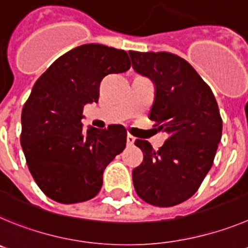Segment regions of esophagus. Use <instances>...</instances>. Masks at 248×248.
Segmentation results:
<instances>
[{"label":"esophagus","mask_w":248,"mask_h":248,"mask_svg":"<svg viewBox=\"0 0 248 248\" xmlns=\"http://www.w3.org/2000/svg\"><path fill=\"white\" fill-rule=\"evenodd\" d=\"M135 143V137L131 135H127V146H132Z\"/></svg>","instance_id":"1"}]
</instances>
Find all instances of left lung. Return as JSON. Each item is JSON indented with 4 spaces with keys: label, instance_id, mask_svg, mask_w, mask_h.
Wrapping results in <instances>:
<instances>
[{
    "label": "left lung",
    "instance_id": "obj_1",
    "mask_svg": "<svg viewBox=\"0 0 248 248\" xmlns=\"http://www.w3.org/2000/svg\"><path fill=\"white\" fill-rule=\"evenodd\" d=\"M128 54L133 70L155 85L148 117L168 135L158 151L136 140L143 160L132 170L135 190L148 204L174 206L195 194L213 166L222 132L217 102L183 58L167 52Z\"/></svg>",
    "mask_w": 248,
    "mask_h": 248
}]
</instances>
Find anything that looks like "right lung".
<instances>
[{
	"instance_id": "right-lung-1",
	"label": "right lung",
	"mask_w": 248,
	"mask_h": 248,
	"mask_svg": "<svg viewBox=\"0 0 248 248\" xmlns=\"http://www.w3.org/2000/svg\"><path fill=\"white\" fill-rule=\"evenodd\" d=\"M131 66L124 50L84 44L57 59L35 81L22 111L21 144L33 179L48 198L62 204L93 199L102 174L126 147L121 124L84 129L85 105L99 101L108 74Z\"/></svg>"
}]
</instances>
